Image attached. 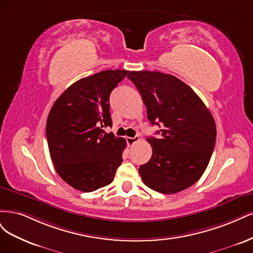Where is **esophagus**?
Returning <instances> with one entry per match:
<instances>
[{
	"instance_id": "34e87169",
	"label": "esophagus",
	"mask_w": 253,
	"mask_h": 253,
	"mask_svg": "<svg viewBox=\"0 0 253 253\" xmlns=\"http://www.w3.org/2000/svg\"><path fill=\"white\" fill-rule=\"evenodd\" d=\"M126 141H127V144L129 146H132L133 144H135L136 142L140 141V135H135L134 137H126Z\"/></svg>"
}]
</instances>
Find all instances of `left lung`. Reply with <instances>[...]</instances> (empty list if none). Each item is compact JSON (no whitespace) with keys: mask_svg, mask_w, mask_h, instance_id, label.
<instances>
[{"mask_svg":"<svg viewBox=\"0 0 253 253\" xmlns=\"http://www.w3.org/2000/svg\"><path fill=\"white\" fill-rule=\"evenodd\" d=\"M161 138L149 137L152 156L138 168L146 186L172 194L192 186L206 170L215 145L216 127L206 105L180 79L159 71H130Z\"/></svg>","mask_w":253,"mask_h":253,"instance_id":"left-lung-1","label":"left lung"}]
</instances>
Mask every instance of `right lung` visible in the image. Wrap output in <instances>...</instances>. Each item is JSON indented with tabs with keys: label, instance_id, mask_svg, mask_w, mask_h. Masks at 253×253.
<instances>
[{
	"label": "right lung",
	"instance_id": "right-lung-1",
	"mask_svg": "<svg viewBox=\"0 0 253 253\" xmlns=\"http://www.w3.org/2000/svg\"><path fill=\"white\" fill-rule=\"evenodd\" d=\"M129 73L104 70L73 83L56 100L46 124V136L55 171L68 185L91 192L109 185L123 162V137L111 127L109 95Z\"/></svg>",
	"mask_w": 253,
	"mask_h": 253
}]
</instances>
